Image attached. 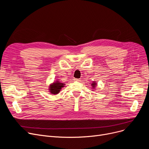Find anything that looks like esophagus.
<instances>
[{
    "instance_id": "obj_1",
    "label": "esophagus",
    "mask_w": 149,
    "mask_h": 149,
    "mask_svg": "<svg viewBox=\"0 0 149 149\" xmlns=\"http://www.w3.org/2000/svg\"><path fill=\"white\" fill-rule=\"evenodd\" d=\"M74 80H75V81H81V79H75Z\"/></svg>"
}]
</instances>
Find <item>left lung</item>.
Segmentation results:
<instances>
[{"label": "left lung", "mask_w": 149, "mask_h": 149, "mask_svg": "<svg viewBox=\"0 0 149 149\" xmlns=\"http://www.w3.org/2000/svg\"><path fill=\"white\" fill-rule=\"evenodd\" d=\"M92 86H93V87H95V86L96 85V83H92Z\"/></svg>", "instance_id": "8db88e82"}]
</instances>
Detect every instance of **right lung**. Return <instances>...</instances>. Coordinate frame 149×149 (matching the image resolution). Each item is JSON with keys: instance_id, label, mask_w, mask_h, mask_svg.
<instances>
[{"instance_id": "obj_1", "label": "right lung", "mask_w": 149, "mask_h": 149, "mask_svg": "<svg viewBox=\"0 0 149 149\" xmlns=\"http://www.w3.org/2000/svg\"><path fill=\"white\" fill-rule=\"evenodd\" d=\"M63 83H61L59 81H57L56 82L54 83L49 86V91L51 93L53 94H57V93L60 92L61 88L64 86Z\"/></svg>"}]
</instances>
